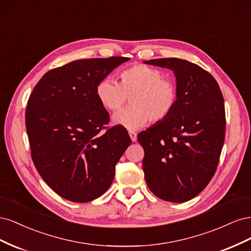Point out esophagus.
Wrapping results in <instances>:
<instances>
[{"instance_id": "obj_1", "label": "esophagus", "mask_w": 251, "mask_h": 251, "mask_svg": "<svg viewBox=\"0 0 251 251\" xmlns=\"http://www.w3.org/2000/svg\"><path fill=\"white\" fill-rule=\"evenodd\" d=\"M128 135H130V137H131V139H132V141H133V142H136V141H137V134H136L135 132L130 131V132H128Z\"/></svg>"}]
</instances>
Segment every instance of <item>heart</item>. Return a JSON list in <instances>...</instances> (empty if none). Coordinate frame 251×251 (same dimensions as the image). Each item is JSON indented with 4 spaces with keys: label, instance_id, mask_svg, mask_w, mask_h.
Wrapping results in <instances>:
<instances>
[{
    "label": "heart",
    "instance_id": "b5f03b06",
    "mask_svg": "<svg viewBox=\"0 0 251 251\" xmlns=\"http://www.w3.org/2000/svg\"><path fill=\"white\" fill-rule=\"evenodd\" d=\"M120 82L107 77L98 81L96 96L104 109L116 111L131 96L132 107L115 113L112 123L127 130H138L150 119L154 123L168 117L177 103V87L163 73L147 65H135L120 73Z\"/></svg>",
    "mask_w": 251,
    "mask_h": 251
}]
</instances>
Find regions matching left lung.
Listing matches in <instances>:
<instances>
[{"label":"left lung","instance_id":"left-lung-1","mask_svg":"<svg viewBox=\"0 0 251 251\" xmlns=\"http://www.w3.org/2000/svg\"><path fill=\"white\" fill-rule=\"evenodd\" d=\"M143 63L172 70L178 93L170 115L137 136L144 178L158 198L183 203L199 195L216 173L225 138L223 95L217 80L188 60Z\"/></svg>","mask_w":251,"mask_h":251}]
</instances>
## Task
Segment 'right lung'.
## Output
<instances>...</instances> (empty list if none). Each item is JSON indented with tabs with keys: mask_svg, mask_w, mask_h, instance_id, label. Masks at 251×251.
<instances>
[{
	"mask_svg": "<svg viewBox=\"0 0 251 251\" xmlns=\"http://www.w3.org/2000/svg\"><path fill=\"white\" fill-rule=\"evenodd\" d=\"M128 59L73 60L48 71L29 97L26 130L33 163L64 199L86 203L107 192L132 142L124 126L100 132L110 116L96 96L98 81Z\"/></svg>",
	"mask_w": 251,
	"mask_h": 251,
	"instance_id": "add662e5",
	"label": "right lung"
}]
</instances>
